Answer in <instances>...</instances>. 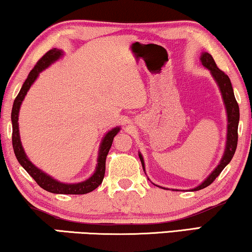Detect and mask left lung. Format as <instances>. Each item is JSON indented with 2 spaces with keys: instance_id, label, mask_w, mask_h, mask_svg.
Returning a JSON list of instances; mask_svg holds the SVG:
<instances>
[{
  "instance_id": "left-lung-1",
  "label": "left lung",
  "mask_w": 252,
  "mask_h": 252,
  "mask_svg": "<svg viewBox=\"0 0 252 252\" xmlns=\"http://www.w3.org/2000/svg\"><path fill=\"white\" fill-rule=\"evenodd\" d=\"M200 60L203 67L210 70L211 76L214 77V80L216 81V83H217V86L219 88V91H220L221 94V98H222V101H224L225 109H226V115H227V134H226L225 151H224V154H222L220 162H219V164L212 170L210 175H209L207 178L200 184V185L190 189L192 192H194V190L203 189L207 186L210 185V184L214 182L219 175H220V172L224 170L225 166L231 162L237 146V126H239V121H240L239 105H237L235 95H234L233 87H232L229 77L226 75L224 72H221V70L218 68L214 58H212V56L210 54H208V52H202ZM138 154H139L141 165H143V169L145 171L144 158L140 152H138ZM158 187H161V186H158ZM162 189H165V187H162Z\"/></svg>"
}]
</instances>
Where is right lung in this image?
Masks as SVG:
<instances>
[{"label": "right lung", "mask_w": 252, "mask_h": 252, "mask_svg": "<svg viewBox=\"0 0 252 252\" xmlns=\"http://www.w3.org/2000/svg\"><path fill=\"white\" fill-rule=\"evenodd\" d=\"M63 56V51L59 50V49H52V50L48 51L42 58L38 60L34 68L31 70L28 74L26 81H25L23 87L19 91L18 95H17L15 101H13L12 112H11V122H12V146L13 151H15V155L17 160L20 163V165L30 173V176L33 178L35 182L38 184V186L42 189L48 190L50 193L55 194H87L90 193L92 190L97 189V187L102 183L105 176V169H106V157H107L109 150L113 144V139L114 137L120 132L121 126H115L112 130H109L107 133L102 137L101 143L99 145L98 151V158H97V165H95L94 172L89 178L83 180V182L75 183V184H68V183H62L59 180L52 178L50 175L38 169L36 165L33 164L32 161L28 158V157L25 153L23 145H21L20 134H19V111L20 106L23 104V100L25 99V95L27 94L30 88L33 86V83L36 81V79L40 75L42 70L48 68L52 63H56Z\"/></svg>", "instance_id": "add662e5"}]
</instances>
